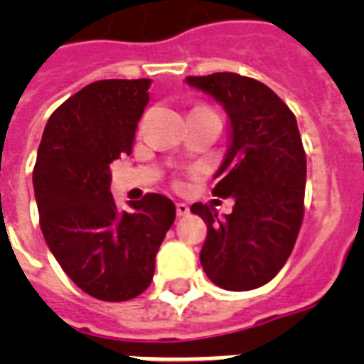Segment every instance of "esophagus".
<instances>
[{"label": "esophagus", "mask_w": 364, "mask_h": 364, "mask_svg": "<svg viewBox=\"0 0 364 364\" xmlns=\"http://www.w3.org/2000/svg\"><path fill=\"white\" fill-rule=\"evenodd\" d=\"M176 210H177V215L179 217H185V215H188V205L187 204H183V202H177L176 204Z\"/></svg>", "instance_id": "1"}]
</instances>
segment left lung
Returning a JSON list of instances; mask_svg holds the SVG:
<instances>
[{
  "mask_svg": "<svg viewBox=\"0 0 364 364\" xmlns=\"http://www.w3.org/2000/svg\"><path fill=\"white\" fill-rule=\"evenodd\" d=\"M230 121V145L213 194L234 198L225 219L208 204L191 205L208 236L200 251L205 276L227 291L264 285L287 262L304 217L306 153L293 111L274 90L238 73L187 77Z\"/></svg>",
  "mask_w": 364,
  "mask_h": 364,
  "instance_id": "1",
  "label": "left lung"
}]
</instances>
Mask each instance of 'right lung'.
Instances as JSON below:
<instances>
[{"mask_svg":"<svg viewBox=\"0 0 364 364\" xmlns=\"http://www.w3.org/2000/svg\"><path fill=\"white\" fill-rule=\"evenodd\" d=\"M151 79H105L65 100L48 119L33 168L39 225L50 253L77 287L105 302L136 299L151 285L154 257L176 205L145 194L119 210L109 164L132 153Z\"/></svg>","mask_w":364,"mask_h":364,"instance_id":"add662e5","label":"right lung"}]
</instances>
